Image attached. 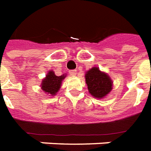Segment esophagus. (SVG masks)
Segmentation results:
<instances>
[{
  "label": "esophagus",
  "instance_id": "34e87169",
  "mask_svg": "<svg viewBox=\"0 0 151 151\" xmlns=\"http://www.w3.org/2000/svg\"><path fill=\"white\" fill-rule=\"evenodd\" d=\"M70 73L71 76H76V73H77V71H76V70H71Z\"/></svg>",
  "mask_w": 151,
  "mask_h": 151
}]
</instances>
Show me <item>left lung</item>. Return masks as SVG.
Listing matches in <instances>:
<instances>
[{"label":"left lung","mask_w":151,"mask_h":151,"mask_svg":"<svg viewBox=\"0 0 151 151\" xmlns=\"http://www.w3.org/2000/svg\"><path fill=\"white\" fill-rule=\"evenodd\" d=\"M85 81L89 93L96 98H103L112 89L113 82L111 77L97 67L91 68L86 72Z\"/></svg>","instance_id":"obj_1"}]
</instances>
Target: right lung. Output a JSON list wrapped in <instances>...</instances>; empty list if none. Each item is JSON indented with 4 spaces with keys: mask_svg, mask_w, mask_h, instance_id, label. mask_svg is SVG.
Segmentation results:
<instances>
[{
    "mask_svg": "<svg viewBox=\"0 0 151 151\" xmlns=\"http://www.w3.org/2000/svg\"><path fill=\"white\" fill-rule=\"evenodd\" d=\"M65 77V75L57 76L53 70H50L45 78L41 82V89H43L45 93L54 96L59 90L63 80H64Z\"/></svg>",
    "mask_w": 151,
    "mask_h": 151,
    "instance_id": "1",
    "label": "right lung"
}]
</instances>
